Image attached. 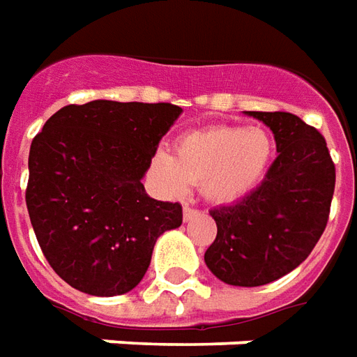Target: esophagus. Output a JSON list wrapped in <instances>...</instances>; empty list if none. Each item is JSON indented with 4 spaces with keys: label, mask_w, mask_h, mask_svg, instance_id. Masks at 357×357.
Here are the masks:
<instances>
[{
    "label": "esophagus",
    "mask_w": 357,
    "mask_h": 357,
    "mask_svg": "<svg viewBox=\"0 0 357 357\" xmlns=\"http://www.w3.org/2000/svg\"><path fill=\"white\" fill-rule=\"evenodd\" d=\"M197 213H199L197 208H193V206H189V204H187V206H183V220L187 222V220H191V218H195Z\"/></svg>",
    "instance_id": "esophagus-1"
}]
</instances>
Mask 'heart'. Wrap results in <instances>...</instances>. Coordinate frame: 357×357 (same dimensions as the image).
Listing matches in <instances>:
<instances>
[{"label":"heart","mask_w":357,"mask_h":357,"mask_svg":"<svg viewBox=\"0 0 357 357\" xmlns=\"http://www.w3.org/2000/svg\"><path fill=\"white\" fill-rule=\"evenodd\" d=\"M273 154L274 143L265 129L213 126L179 137L174 158L156 154L153 172L170 195H181L189 183H199L206 201L230 204L263 181Z\"/></svg>","instance_id":"1"}]
</instances>
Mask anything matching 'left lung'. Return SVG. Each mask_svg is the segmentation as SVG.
I'll return each mask as SVG.
<instances>
[{
  "label": "left lung",
  "mask_w": 357,
  "mask_h": 357,
  "mask_svg": "<svg viewBox=\"0 0 357 357\" xmlns=\"http://www.w3.org/2000/svg\"><path fill=\"white\" fill-rule=\"evenodd\" d=\"M271 127L278 156L261 185L216 206V239L204 263L222 282L263 286L300 266L325 231L335 193V162L325 137L288 112H248Z\"/></svg>",
  "instance_id": "8db88e82"
}]
</instances>
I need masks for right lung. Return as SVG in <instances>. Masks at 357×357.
<instances>
[{"label":"right lung","mask_w":357,"mask_h":357,"mask_svg":"<svg viewBox=\"0 0 357 357\" xmlns=\"http://www.w3.org/2000/svg\"><path fill=\"white\" fill-rule=\"evenodd\" d=\"M179 114L166 102L69 104L34 137L26 208L50 266L75 290H133L156 239L181 226V204L156 201L141 183Z\"/></svg>","instance_id":"add662e5"}]
</instances>
